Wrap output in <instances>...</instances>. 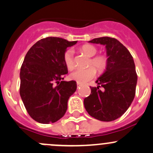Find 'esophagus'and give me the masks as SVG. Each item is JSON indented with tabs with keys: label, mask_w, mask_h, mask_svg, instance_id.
<instances>
[{
	"label": "esophagus",
	"mask_w": 153,
	"mask_h": 153,
	"mask_svg": "<svg viewBox=\"0 0 153 153\" xmlns=\"http://www.w3.org/2000/svg\"><path fill=\"white\" fill-rule=\"evenodd\" d=\"M81 84H80V83L77 82V87H78V88H79V87H81Z\"/></svg>",
	"instance_id": "obj_1"
}]
</instances>
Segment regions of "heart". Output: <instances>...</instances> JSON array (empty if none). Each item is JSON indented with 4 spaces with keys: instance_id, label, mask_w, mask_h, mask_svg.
<instances>
[{
    "instance_id": "heart-1",
    "label": "heart",
    "mask_w": 153,
    "mask_h": 153,
    "mask_svg": "<svg viewBox=\"0 0 153 153\" xmlns=\"http://www.w3.org/2000/svg\"><path fill=\"white\" fill-rule=\"evenodd\" d=\"M81 51L87 54L88 57H93L97 52L96 47L91 45H84L81 47ZM63 60L68 69H71L75 66L74 62L73 51L71 49L67 50L63 55ZM108 64L107 57L104 55H99L90 59L89 65L94 67L99 72H102L106 68ZM93 67H89L87 69H76L72 71L70 74V78L74 81L80 84H84L87 82L95 76V69Z\"/></svg>"
}]
</instances>
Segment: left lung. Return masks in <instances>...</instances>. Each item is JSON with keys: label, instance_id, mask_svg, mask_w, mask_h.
Listing matches in <instances>:
<instances>
[{"label": "left lung", "instance_id": "1", "mask_svg": "<svg viewBox=\"0 0 153 153\" xmlns=\"http://www.w3.org/2000/svg\"><path fill=\"white\" fill-rule=\"evenodd\" d=\"M89 42L105 45L108 64L105 72L84 100L90 116L104 122L120 117L128 110L135 96L137 75L134 60L128 50L117 39L104 36ZM102 87V90L99 88Z\"/></svg>", "mask_w": 153, "mask_h": 153}]
</instances>
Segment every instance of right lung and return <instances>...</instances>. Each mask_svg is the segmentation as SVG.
Masks as SVG:
<instances>
[{
	"label": "right lung",
	"mask_w": 153,
	"mask_h": 153,
	"mask_svg": "<svg viewBox=\"0 0 153 153\" xmlns=\"http://www.w3.org/2000/svg\"><path fill=\"white\" fill-rule=\"evenodd\" d=\"M76 43L47 37L36 42L24 59L20 96L30 116L39 123H53L63 117L69 98L76 90L75 81H63L68 73L63 55Z\"/></svg>",
	"instance_id": "1"
}]
</instances>
